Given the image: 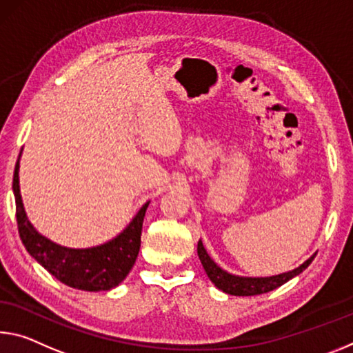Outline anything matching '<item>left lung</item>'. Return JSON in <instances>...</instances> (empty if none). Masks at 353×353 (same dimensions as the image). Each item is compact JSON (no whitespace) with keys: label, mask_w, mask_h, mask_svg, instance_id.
<instances>
[{"label":"left lung","mask_w":353,"mask_h":353,"mask_svg":"<svg viewBox=\"0 0 353 353\" xmlns=\"http://www.w3.org/2000/svg\"><path fill=\"white\" fill-rule=\"evenodd\" d=\"M198 256H199L201 264H203L204 270L207 273V276L210 278V281L214 283L218 289L223 290V292H226L229 295H239V297L270 292V290L283 286V284L288 283L289 279L300 275V273L311 264L312 259H314V256H311L310 259L303 262L300 267L294 268V270L290 272L281 273V275L267 276V278H243V276L231 275V273H228L223 270V268L218 267L215 262L210 259V256L207 254V251L201 240L198 242Z\"/></svg>","instance_id":"8db88e82"}]
</instances>
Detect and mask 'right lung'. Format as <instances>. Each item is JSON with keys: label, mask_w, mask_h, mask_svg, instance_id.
<instances>
[{"label": "right lung", "mask_w": 353, "mask_h": 353, "mask_svg": "<svg viewBox=\"0 0 353 353\" xmlns=\"http://www.w3.org/2000/svg\"><path fill=\"white\" fill-rule=\"evenodd\" d=\"M19 168L20 163L17 161L12 190L17 226L28 253L56 279L74 289L99 292L113 289L124 281L141 247L143 220L149 203L144 204L130 225L110 242L86 250L65 248L41 236L28 220L20 196Z\"/></svg>", "instance_id": "1"}]
</instances>
